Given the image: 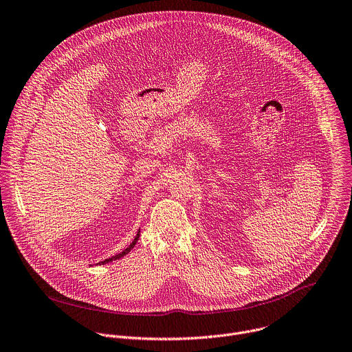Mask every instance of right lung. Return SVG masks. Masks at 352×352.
Instances as JSON below:
<instances>
[{"label":"right lung","instance_id":"add662e5","mask_svg":"<svg viewBox=\"0 0 352 352\" xmlns=\"http://www.w3.org/2000/svg\"><path fill=\"white\" fill-rule=\"evenodd\" d=\"M141 230H138L137 232V236L134 238V241L130 243V246L127 248V249H124L122 253H119V254H116V256H113V257H110V258H106V260H103V261H99L96 265H103V264H107V263H111V261H116V260H119V258H122V257H124L126 254H129L131 250H133V248L137 245V242H138V239H140V233Z\"/></svg>","mask_w":352,"mask_h":352}]
</instances>
